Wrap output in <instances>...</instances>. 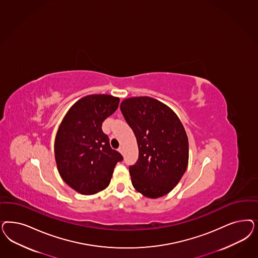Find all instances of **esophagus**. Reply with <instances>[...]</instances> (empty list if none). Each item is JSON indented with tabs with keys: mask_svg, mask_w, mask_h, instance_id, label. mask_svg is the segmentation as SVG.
I'll list each match as a JSON object with an SVG mask.
<instances>
[{
	"mask_svg": "<svg viewBox=\"0 0 258 258\" xmlns=\"http://www.w3.org/2000/svg\"><path fill=\"white\" fill-rule=\"evenodd\" d=\"M117 150H118V152H119V153H121V154H122V153H123V146H119Z\"/></svg>",
	"mask_w": 258,
	"mask_h": 258,
	"instance_id": "esophagus-1",
	"label": "esophagus"
}]
</instances>
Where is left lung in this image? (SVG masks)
Here are the masks:
<instances>
[{
  "instance_id": "8db88e82",
  "label": "left lung",
  "mask_w": 258,
  "mask_h": 258,
  "mask_svg": "<svg viewBox=\"0 0 258 258\" xmlns=\"http://www.w3.org/2000/svg\"><path fill=\"white\" fill-rule=\"evenodd\" d=\"M120 111L139 146V159L129 167L134 188L149 199L165 196L188 166L189 142L180 119L170 107L150 97L122 100Z\"/></svg>"
}]
</instances>
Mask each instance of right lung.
<instances>
[{
	"label": "right lung",
	"mask_w": 258,
	"mask_h": 258,
	"mask_svg": "<svg viewBox=\"0 0 258 258\" xmlns=\"http://www.w3.org/2000/svg\"><path fill=\"white\" fill-rule=\"evenodd\" d=\"M119 99L89 95L68 110L55 139L59 175L76 191L89 196L108 187L114 168L122 156L110 146L101 125L117 107Z\"/></svg>",
	"instance_id": "1"
}]
</instances>
